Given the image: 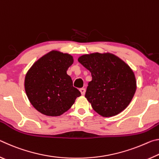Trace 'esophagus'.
<instances>
[{"label":"esophagus","mask_w":159,"mask_h":159,"mask_svg":"<svg viewBox=\"0 0 159 159\" xmlns=\"http://www.w3.org/2000/svg\"><path fill=\"white\" fill-rule=\"evenodd\" d=\"M80 93H81V95H85V88H80Z\"/></svg>","instance_id":"obj_1"}]
</instances>
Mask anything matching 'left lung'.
<instances>
[{
    "instance_id": "left-lung-1",
    "label": "left lung",
    "mask_w": 159,
    "mask_h": 159,
    "mask_svg": "<svg viewBox=\"0 0 159 159\" xmlns=\"http://www.w3.org/2000/svg\"><path fill=\"white\" fill-rule=\"evenodd\" d=\"M78 60L92 75L85 97L93 109L103 117L123 111L137 88L135 76L128 64L110 52L85 54Z\"/></svg>"
}]
</instances>
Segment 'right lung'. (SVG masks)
Masks as SVG:
<instances>
[{"mask_svg":"<svg viewBox=\"0 0 159 159\" xmlns=\"http://www.w3.org/2000/svg\"><path fill=\"white\" fill-rule=\"evenodd\" d=\"M73 63L74 57L70 54L53 50L29 68L25 75V89L38 111L48 116H60L81 95L66 74Z\"/></svg>","mask_w":159,"mask_h":159,"instance_id":"right-lung-1","label":"right lung"}]
</instances>
